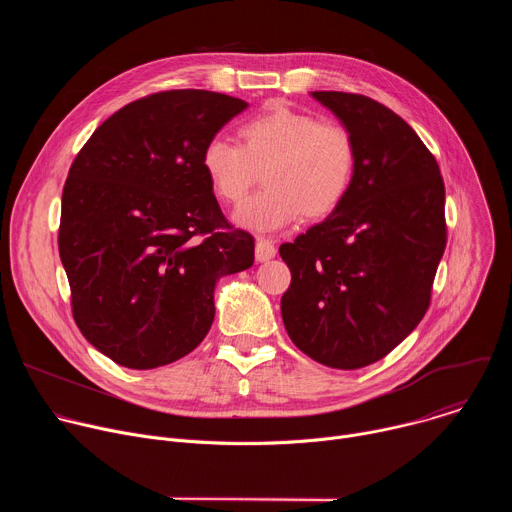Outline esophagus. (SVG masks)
Returning a JSON list of instances; mask_svg holds the SVG:
<instances>
[{
  "mask_svg": "<svg viewBox=\"0 0 512 512\" xmlns=\"http://www.w3.org/2000/svg\"><path fill=\"white\" fill-rule=\"evenodd\" d=\"M275 253H277V249H275V245L269 241V239H257V243H255V257H257V261H269V259H273L275 257Z\"/></svg>",
  "mask_w": 512,
  "mask_h": 512,
  "instance_id": "esophagus-1",
  "label": "esophagus"
}]
</instances>
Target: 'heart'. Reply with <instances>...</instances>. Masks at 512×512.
Returning a JSON list of instances; mask_svg holds the SVG:
<instances>
[{"instance_id": "heart-1", "label": "heart", "mask_w": 512, "mask_h": 512, "mask_svg": "<svg viewBox=\"0 0 512 512\" xmlns=\"http://www.w3.org/2000/svg\"><path fill=\"white\" fill-rule=\"evenodd\" d=\"M239 145L210 139L200 156L214 194L239 204L263 170L267 186L235 214L249 231L269 233L302 218L322 221L334 214L352 190L358 148L352 133L336 123L271 103L237 129Z\"/></svg>"}]
</instances>
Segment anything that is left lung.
Here are the masks:
<instances>
[{
	"instance_id": "left-lung-1",
	"label": "left lung",
	"mask_w": 512,
	"mask_h": 512,
	"mask_svg": "<svg viewBox=\"0 0 512 512\" xmlns=\"http://www.w3.org/2000/svg\"><path fill=\"white\" fill-rule=\"evenodd\" d=\"M312 97L352 133L358 166L344 204L279 247L291 271L281 318L304 354L352 371L387 356L425 316L446 249V188L389 107L354 93Z\"/></svg>"
}]
</instances>
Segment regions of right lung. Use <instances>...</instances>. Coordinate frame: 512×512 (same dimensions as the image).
Masks as SVG:
<instances>
[{"instance_id":"right-lung-1","label":"right lung","mask_w":512,"mask_h":512,"mask_svg":"<svg viewBox=\"0 0 512 512\" xmlns=\"http://www.w3.org/2000/svg\"><path fill=\"white\" fill-rule=\"evenodd\" d=\"M247 107L200 89L154 93L99 125L70 166L58 253L72 316L121 367L192 352L212 326L216 281L253 265V237L227 223L200 166Z\"/></svg>"}]
</instances>
